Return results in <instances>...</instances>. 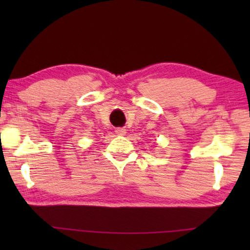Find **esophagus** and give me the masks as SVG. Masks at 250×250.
Wrapping results in <instances>:
<instances>
[{
	"label": "esophagus",
	"mask_w": 250,
	"mask_h": 250,
	"mask_svg": "<svg viewBox=\"0 0 250 250\" xmlns=\"http://www.w3.org/2000/svg\"><path fill=\"white\" fill-rule=\"evenodd\" d=\"M115 132H116V134H118V135H125L126 134V129L124 127H117L115 129Z\"/></svg>",
	"instance_id": "1"
}]
</instances>
